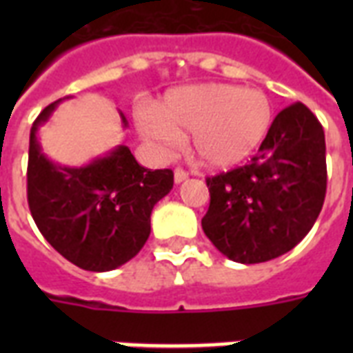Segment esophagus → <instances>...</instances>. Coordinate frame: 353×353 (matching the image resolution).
<instances>
[{"instance_id": "34e87169", "label": "esophagus", "mask_w": 353, "mask_h": 353, "mask_svg": "<svg viewBox=\"0 0 353 353\" xmlns=\"http://www.w3.org/2000/svg\"><path fill=\"white\" fill-rule=\"evenodd\" d=\"M187 177H188V174L183 170V168H176V170H174V181H176L177 185L183 181H187Z\"/></svg>"}]
</instances>
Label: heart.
I'll use <instances>...</instances> for the list:
<instances>
[{"mask_svg":"<svg viewBox=\"0 0 353 353\" xmlns=\"http://www.w3.org/2000/svg\"><path fill=\"white\" fill-rule=\"evenodd\" d=\"M273 121L269 99L258 90L231 84L183 85L168 91L157 110L141 117L144 137L177 144L190 133V152L210 170H229L247 161Z\"/></svg>","mask_w":353,"mask_h":353,"instance_id":"heart-1","label":"heart"}]
</instances>
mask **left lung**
Returning <instances> with one entry per match:
<instances>
[{
  "instance_id": "left-lung-1",
  "label": "left lung",
  "mask_w": 353,
  "mask_h": 353,
  "mask_svg": "<svg viewBox=\"0 0 353 353\" xmlns=\"http://www.w3.org/2000/svg\"><path fill=\"white\" fill-rule=\"evenodd\" d=\"M201 220L212 245L238 263L291 251L312 231L326 196V143L317 117L296 102L274 117L249 165L207 177Z\"/></svg>"
}]
</instances>
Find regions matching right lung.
Returning a JSON list of instances; mask_svg holds the SVG:
<instances>
[{
    "label": "right lung",
    "instance_id": "1",
    "mask_svg": "<svg viewBox=\"0 0 353 353\" xmlns=\"http://www.w3.org/2000/svg\"><path fill=\"white\" fill-rule=\"evenodd\" d=\"M60 101L30 128L27 199L30 214L49 243L85 271L104 273L132 260L150 236L154 205L174 187L172 170H150L119 144L84 166H65L43 154L38 130ZM122 128H128L119 112Z\"/></svg>",
    "mask_w": 353,
    "mask_h": 353
}]
</instances>
